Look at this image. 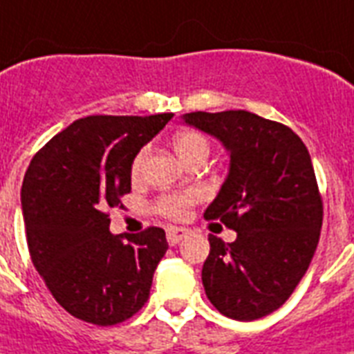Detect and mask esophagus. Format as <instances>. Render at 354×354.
Instances as JSON below:
<instances>
[{"mask_svg": "<svg viewBox=\"0 0 354 354\" xmlns=\"http://www.w3.org/2000/svg\"><path fill=\"white\" fill-rule=\"evenodd\" d=\"M188 230L186 227H177V226H170L168 230H166V239H168V242H170L171 246H175V244H179L180 241H183L184 236L188 235Z\"/></svg>", "mask_w": 354, "mask_h": 354, "instance_id": "34e87169", "label": "esophagus"}]
</instances>
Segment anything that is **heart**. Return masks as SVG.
<instances>
[{"label":"heart","mask_w":354,"mask_h":354,"mask_svg":"<svg viewBox=\"0 0 354 354\" xmlns=\"http://www.w3.org/2000/svg\"><path fill=\"white\" fill-rule=\"evenodd\" d=\"M174 148L179 153L184 162L194 159H206L209 153L208 139L195 130H183L174 137ZM148 156V148H141L133 157L130 166V174L133 179H139L145 170V160ZM201 198L197 189H186V192H170L160 195L156 203V212L170 221H183L188 215L189 208Z\"/></svg>","instance_id":"1"}]
</instances>
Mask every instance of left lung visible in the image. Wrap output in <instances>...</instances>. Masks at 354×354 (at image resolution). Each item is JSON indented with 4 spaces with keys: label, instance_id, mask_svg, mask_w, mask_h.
<instances>
[{
    "label": "left lung",
    "instance_id": "obj_1",
    "mask_svg": "<svg viewBox=\"0 0 354 354\" xmlns=\"http://www.w3.org/2000/svg\"><path fill=\"white\" fill-rule=\"evenodd\" d=\"M184 121L221 139L232 157L204 218L236 239L208 236L204 291L224 317L251 322L291 297L317 250L324 206L311 157L291 128L246 110L192 112Z\"/></svg>",
    "mask_w": 354,
    "mask_h": 354
}]
</instances>
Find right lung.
I'll list each match as a JSON object with an SVG mask.
<instances>
[{
  "label": "right lung",
  "instance_id": "1",
  "mask_svg": "<svg viewBox=\"0 0 354 354\" xmlns=\"http://www.w3.org/2000/svg\"><path fill=\"white\" fill-rule=\"evenodd\" d=\"M174 113L90 115L32 157L21 206L32 264L72 317L115 326L139 311L168 250L165 230L112 235L110 209L131 189L130 166Z\"/></svg>",
  "mask_w": 354,
  "mask_h": 354
}]
</instances>
